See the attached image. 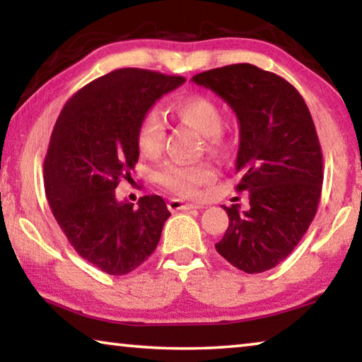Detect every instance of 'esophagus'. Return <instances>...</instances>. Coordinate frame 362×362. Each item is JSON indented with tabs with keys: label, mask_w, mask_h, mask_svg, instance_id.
I'll return each instance as SVG.
<instances>
[{
	"label": "esophagus",
	"mask_w": 362,
	"mask_h": 362,
	"mask_svg": "<svg viewBox=\"0 0 362 362\" xmlns=\"http://www.w3.org/2000/svg\"><path fill=\"white\" fill-rule=\"evenodd\" d=\"M168 208H169L172 212H175V211L202 209V206H199V204H194V203H187V202H183V199H177V198H174V199H170V202H169Z\"/></svg>",
	"instance_id": "obj_1"
}]
</instances>
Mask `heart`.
Listing matches in <instances>:
<instances>
[{
    "label": "heart",
    "instance_id": "1",
    "mask_svg": "<svg viewBox=\"0 0 362 362\" xmlns=\"http://www.w3.org/2000/svg\"><path fill=\"white\" fill-rule=\"evenodd\" d=\"M174 114L182 122L190 125L206 136L209 148H221L223 135L221 132V109L206 96H190L174 105ZM165 139V127L158 111H150L141 119L139 127V148L146 156H156L160 153ZM216 172L208 163L197 164H165L158 172V182L169 192L180 197H193L199 188L214 180Z\"/></svg>",
    "mask_w": 362,
    "mask_h": 362
}]
</instances>
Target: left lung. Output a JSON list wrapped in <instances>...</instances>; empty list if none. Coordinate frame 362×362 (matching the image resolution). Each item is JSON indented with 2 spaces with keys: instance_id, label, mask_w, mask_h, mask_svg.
<instances>
[{
  "instance_id": "1",
  "label": "left lung",
  "mask_w": 362,
  "mask_h": 362,
  "mask_svg": "<svg viewBox=\"0 0 362 362\" xmlns=\"http://www.w3.org/2000/svg\"><path fill=\"white\" fill-rule=\"evenodd\" d=\"M232 107L240 124L235 170L250 209L223 206L228 227L216 250L246 274L282 262L306 233L322 192V151L311 112L293 85L253 64L197 74Z\"/></svg>"
}]
</instances>
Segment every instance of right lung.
<instances>
[{"instance_id":"add662e5","label":"right lung","mask_w":362,"mask_h":362,"mask_svg":"<svg viewBox=\"0 0 362 362\" xmlns=\"http://www.w3.org/2000/svg\"><path fill=\"white\" fill-rule=\"evenodd\" d=\"M179 76L117 69L78 90L62 107L45 158V192L74 250L109 275H125L153 255L170 212L158 194L139 206L116 187L139 163V127Z\"/></svg>"}]
</instances>
